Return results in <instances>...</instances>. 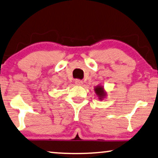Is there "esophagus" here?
Segmentation results:
<instances>
[{
	"mask_svg": "<svg viewBox=\"0 0 158 158\" xmlns=\"http://www.w3.org/2000/svg\"><path fill=\"white\" fill-rule=\"evenodd\" d=\"M75 83L77 85H82L83 84V82L81 81V80H75Z\"/></svg>",
	"mask_w": 158,
	"mask_h": 158,
	"instance_id": "esophagus-1",
	"label": "esophagus"
}]
</instances>
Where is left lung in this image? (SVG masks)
I'll return each instance as SVG.
<instances>
[{
  "instance_id": "left-lung-1",
  "label": "left lung",
  "mask_w": 158,
  "mask_h": 158,
  "mask_svg": "<svg viewBox=\"0 0 158 158\" xmlns=\"http://www.w3.org/2000/svg\"><path fill=\"white\" fill-rule=\"evenodd\" d=\"M94 91L96 93V96H98L99 100H103L106 96V92L103 88V86L98 85L94 88Z\"/></svg>"
}]
</instances>
